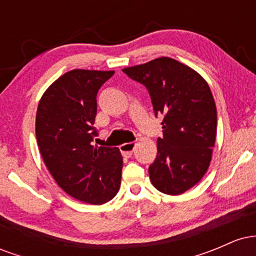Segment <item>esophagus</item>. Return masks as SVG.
<instances>
[{"label":"esophagus","instance_id":"34e87169","mask_svg":"<svg viewBox=\"0 0 256 256\" xmlns=\"http://www.w3.org/2000/svg\"><path fill=\"white\" fill-rule=\"evenodd\" d=\"M134 146H136V143L134 142H130V143H125V144L120 146V152H122V155L126 158H130L132 155V152L134 150Z\"/></svg>","mask_w":256,"mask_h":256}]
</instances>
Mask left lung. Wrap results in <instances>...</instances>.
I'll list each match as a JSON object with an SVG mask.
<instances>
[{
    "instance_id": "8db88e82",
    "label": "left lung",
    "mask_w": 256,
    "mask_h": 256,
    "mask_svg": "<svg viewBox=\"0 0 256 256\" xmlns=\"http://www.w3.org/2000/svg\"><path fill=\"white\" fill-rule=\"evenodd\" d=\"M122 72L144 85L155 116H164L156 158L149 166L152 184L167 195H180L201 180L212 160L216 136L212 91L198 72L171 58Z\"/></svg>"
}]
</instances>
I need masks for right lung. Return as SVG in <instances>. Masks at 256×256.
Here are the masks:
<instances>
[{
    "mask_svg": "<svg viewBox=\"0 0 256 256\" xmlns=\"http://www.w3.org/2000/svg\"><path fill=\"white\" fill-rule=\"evenodd\" d=\"M114 71L72 70L43 94L36 114V137L44 164L64 192L79 201H110L122 183L118 148L94 146L98 89Z\"/></svg>",
    "mask_w": 256,
    "mask_h": 256,
    "instance_id": "right-lung-1",
    "label": "right lung"
}]
</instances>
